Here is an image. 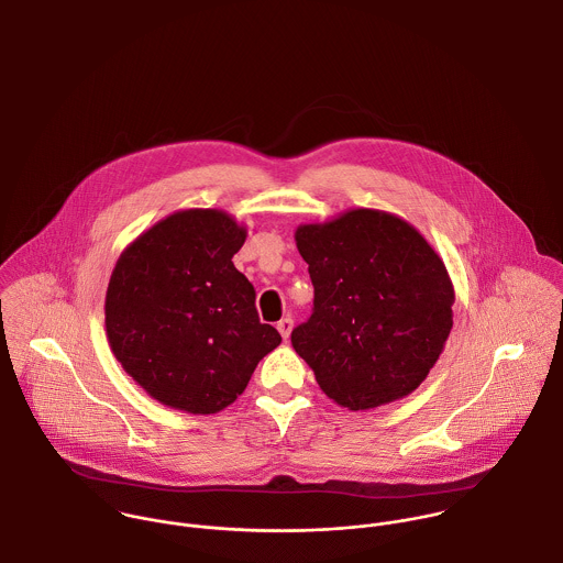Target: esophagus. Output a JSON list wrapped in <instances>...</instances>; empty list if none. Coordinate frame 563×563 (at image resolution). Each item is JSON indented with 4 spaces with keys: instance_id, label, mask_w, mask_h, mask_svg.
<instances>
[{
    "instance_id": "esophagus-1",
    "label": "esophagus",
    "mask_w": 563,
    "mask_h": 563,
    "mask_svg": "<svg viewBox=\"0 0 563 563\" xmlns=\"http://www.w3.org/2000/svg\"><path fill=\"white\" fill-rule=\"evenodd\" d=\"M276 329L280 331V335L287 340L289 335H291V329H294V320L291 318H283L278 324H276Z\"/></svg>"
}]
</instances>
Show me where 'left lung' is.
Here are the masks:
<instances>
[{"label":"left lung","mask_w":563,"mask_h":563,"mask_svg":"<svg viewBox=\"0 0 563 563\" xmlns=\"http://www.w3.org/2000/svg\"><path fill=\"white\" fill-rule=\"evenodd\" d=\"M313 313L291 331L318 386L349 410L408 397L454 324V287L432 245L397 214L357 208L296 230Z\"/></svg>","instance_id":"left-lung-1"}]
</instances>
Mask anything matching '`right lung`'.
Listing matches in <instances>:
<instances>
[{
	"label": "right lung",
	"mask_w": 563,
	"mask_h": 563,
	"mask_svg": "<svg viewBox=\"0 0 563 563\" xmlns=\"http://www.w3.org/2000/svg\"><path fill=\"white\" fill-rule=\"evenodd\" d=\"M247 230L223 210H179L118 258L104 298L109 346L159 404L190 415L228 408L280 344L232 256Z\"/></svg>",
	"instance_id": "obj_1"
}]
</instances>
